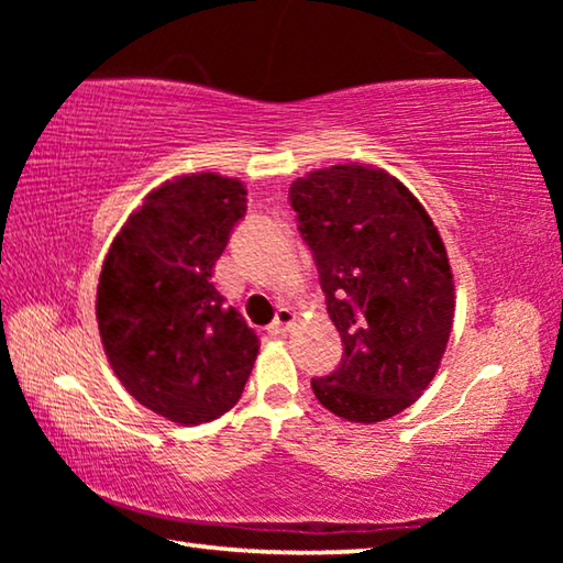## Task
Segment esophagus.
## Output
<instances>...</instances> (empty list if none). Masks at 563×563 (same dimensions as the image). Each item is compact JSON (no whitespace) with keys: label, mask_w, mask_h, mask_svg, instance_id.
<instances>
[{"label":"esophagus","mask_w":563,"mask_h":563,"mask_svg":"<svg viewBox=\"0 0 563 563\" xmlns=\"http://www.w3.org/2000/svg\"><path fill=\"white\" fill-rule=\"evenodd\" d=\"M295 325V312L290 308H280L275 312V320L268 325L271 335H285Z\"/></svg>","instance_id":"34e87169"}]
</instances>
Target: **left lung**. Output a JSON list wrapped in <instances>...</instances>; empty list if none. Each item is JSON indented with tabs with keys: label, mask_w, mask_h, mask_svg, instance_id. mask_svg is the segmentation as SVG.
Masks as SVG:
<instances>
[{
	"label": "left lung",
	"mask_w": 563,
	"mask_h": 563,
	"mask_svg": "<svg viewBox=\"0 0 563 563\" xmlns=\"http://www.w3.org/2000/svg\"><path fill=\"white\" fill-rule=\"evenodd\" d=\"M288 201L345 345L312 393L350 422L399 415L432 383L452 332L454 280L432 218L395 176L357 164L292 180Z\"/></svg>",
	"instance_id": "left-lung-1"
}]
</instances>
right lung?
I'll list each match as a JSON object with an SVG mask.
<instances>
[{
	"label": "right lung",
	"mask_w": 563,
	"mask_h": 563,
	"mask_svg": "<svg viewBox=\"0 0 563 563\" xmlns=\"http://www.w3.org/2000/svg\"><path fill=\"white\" fill-rule=\"evenodd\" d=\"M241 180H166L129 216L103 261L97 320L126 393L178 424H201L243 395L258 335L211 280L245 216Z\"/></svg>",
	"instance_id": "add662e5"
}]
</instances>
